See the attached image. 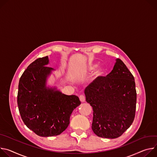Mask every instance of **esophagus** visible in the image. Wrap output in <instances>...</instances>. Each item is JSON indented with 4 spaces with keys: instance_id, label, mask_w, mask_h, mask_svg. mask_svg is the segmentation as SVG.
Returning <instances> with one entry per match:
<instances>
[{
    "instance_id": "obj_1",
    "label": "esophagus",
    "mask_w": 157,
    "mask_h": 157,
    "mask_svg": "<svg viewBox=\"0 0 157 157\" xmlns=\"http://www.w3.org/2000/svg\"><path fill=\"white\" fill-rule=\"evenodd\" d=\"M79 98H80V100L82 102H84V101H85V95H80Z\"/></svg>"
}]
</instances>
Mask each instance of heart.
Returning a JSON list of instances; mask_svg holds the SVG:
<instances>
[{"mask_svg": "<svg viewBox=\"0 0 157 157\" xmlns=\"http://www.w3.org/2000/svg\"><path fill=\"white\" fill-rule=\"evenodd\" d=\"M97 66L98 65L96 63H90L87 67V71L89 72H92L96 69ZM105 74H106V69L104 67H100L97 70V71L95 73V75L97 77H102L105 75Z\"/></svg>", "mask_w": 157, "mask_h": 157, "instance_id": "b5f03b06", "label": "heart"}]
</instances>
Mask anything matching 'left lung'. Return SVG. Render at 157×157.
<instances>
[{"label": "left lung", "instance_id": "8db88e82", "mask_svg": "<svg viewBox=\"0 0 157 157\" xmlns=\"http://www.w3.org/2000/svg\"><path fill=\"white\" fill-rule=\"evenodd\" d=\"M84 93L93 108L92 128L98 136L118 138L132 124L136 103L135 79L120 59L109 74L97 77Z\"/></svg>", "mask_w": 157, "mask_h": 157}]
</instances>
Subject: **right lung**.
I'll use <instances>...</instances> for the list:
<instances>
[{
	"mask_svg": "<svg viewBox=\"0 0 157 157\" xmlns=\"http://www.w3.org/2000/svg\"><path fill=\"white\" fill-rule=\"evenodd\" d=\"M48 56L30 63L19 80L17 105L25 125L40 136L60 135L68 126L70 117L80 105L79 98L47 87L54 68L47 67Z\"/></svg>",
	"mask_w": 157,
	"mask_h": 157,
	"instance_id": "obj_1",
	"label": "right lung"
}]
</instances>
